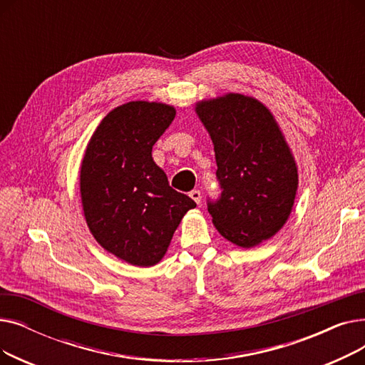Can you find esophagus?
Masks as SVG:
<instances>
[{"instance_id": "34e87169", "label": "esophagus", "mask_w": 365, "mask_h": 365, "mask_svg": "<svg viewBox=\"0 0 365 365\" xmlns=\"http://www.w3.org/2000/svg\"><path fill=\"white\" fill-rule=\"evenodd\" d=\"M189 197L190 198H192L197 204H200L201 202V192H200V190L198 189H194V190H190V192H189Z\"/></svg>"}]
</instances>
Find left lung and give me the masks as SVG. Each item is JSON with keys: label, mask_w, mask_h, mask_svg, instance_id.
Wrapping results in <instances>:
<instances>
[{"label": "left lung", "mask_w": 365, "mask_h": 365, "mask_svg": "<svg viewBox=\"0 0 365 365\" xmlns=\"http://www.w3.org/2000/svg\"><path fill=\"white\" fill-rule=\"evenodd\" d=\"M195 110L215 145L222 194L207 207L216 229L244 248L269 240L289 219L299 185L274 115L238 93L202 101Z\"/></svg>", "instance_id": "obj_1"}]
</instances>
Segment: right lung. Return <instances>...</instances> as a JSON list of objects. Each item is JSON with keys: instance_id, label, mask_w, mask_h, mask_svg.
<instances>
[{"instance_id": "obj_1", "label": "right lung", "mask_w": 365, "mask_h": 365, "mask_svg": "<svg viewBox=\"0 0 365 365\" xmlns=\"http://www.w3.org/2000/svg\"><path fill=\"white\" fill-rule=\"evenodd\" d=\"M176 109L128 102L110 110L87 145L80 190L90 232L106 252L134 266L158 263L192 198L168 185L152 146Z\"/></svg>"}]
</instances>
